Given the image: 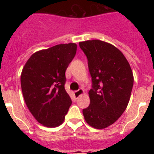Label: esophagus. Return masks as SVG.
<instances>
[{"mask_svg":"<svg viewBox=\"0 0 154 154\" xmlns=\"http://www.w3.org/2000/svg\"><path fill=\"white\" fill-rule=\"evenodd\" d=\"M83 93H84L83 89H79L78 91H75V96L76 98H78V97H79L81 95H82Z\"/></svg>","mask_w":154,"mask_h":154,"instance_id":"esophagus-1","label":"esophagus"}]
</instances>
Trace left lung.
I'll return each mask as SVG.
<instances>
[{
    "label": "left lung",
    "mask_w": 154,
    "mask_h": 154,
    "mask_svg": "<svg viewBox=\"0 0 154 154\" xmlns=\"http://www.w3.org/2000/svg\"><path fill=\"white\" fill-rule=\"evenodd\" d=\"M88 59L92 89L90 104L82 110L85 120L95 129L113 124L127 107L133 75L126 57L117 48L100 40L79 42Z\"/></svg>",
    "instance_id": "8db88e82"
}]
</instances>
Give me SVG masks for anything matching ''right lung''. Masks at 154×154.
Instances as JSON below:
<instances>
[{"mask_svg":"<svg viewBox=\"0 0 154 154\" xmlns=\"http://www.w3.org/2000/svg\"><path fill=\"white\" fill-rule=\"evenodd\" d=\"M76 49V44L69 43L36 51L22 69L24 101L35 119L46 127L60 126L72 105L65 89V71Z\"/></svg>","mask_w":154,"mask_h":154,"instance_id":"1","label":"right lung"}]
</instances>
